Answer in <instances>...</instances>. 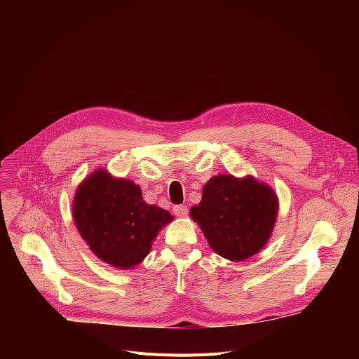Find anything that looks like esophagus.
Wrapping results in <instances>:
<instances>
[{
    "mask_svg": "<svg viewBox=\"0 0 359 359\" xmlns=\"http://www.w3.org/2000/svg\"><path fill=\"white\" fill-rule=\"evenodd\" d=\"M187 208L186 206H175L173 208V213L177 216V217H186L187 216Z\"/></svg>",
    "mask_w": 359,
    "mask_h": 359,
    "instance_id": "obj_1",
    "label": "esophagus"
}]
</instances>
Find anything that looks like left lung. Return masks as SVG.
Returning a JSON list of instances; mask_svg holds the SVG:
<instances>
[{
    "instance_id": "obj_1",
    "label": "left lung",
    "mask_w": 359,
    "mask_h": 359,
    "mask_svg": "<svg viewBox=\"0 0 359 359\" xmlns=\"http://www.w3.org/2000/svg\"><path fill=\"white\" fill-rule=\"evenodd\" d=\"M278 216L277 193L251 175L213 176L201 200L190 209L213 251L230 262H243L269 243Z\"/></svg>"
}]
</instances>
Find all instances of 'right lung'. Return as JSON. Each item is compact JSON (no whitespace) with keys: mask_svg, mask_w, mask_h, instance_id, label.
Returning a JSON list of instances; mask_svg holds the SVG:
<instances>
[{"mask_svg":"<svg viewBox=\"0 0 359 359\" xmlns=\"http://www.w3.org/2000/svg\"><path fill=\"white\" fill-rule=\"evenodd\" d=\"M72 217L96 257L119 270L140 264L159 231L175 219L168 210L147 204L140 186L102 168L76 187Z\"/></svg>","mask_w":359,"mask_h":359,"instance_id":"1","label":"right lung"}]
</instances>
